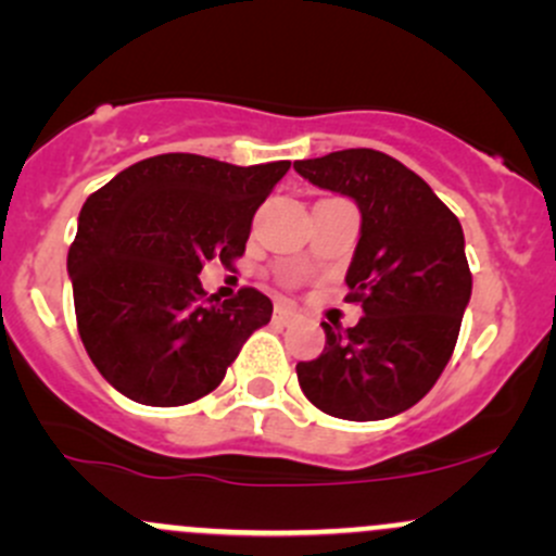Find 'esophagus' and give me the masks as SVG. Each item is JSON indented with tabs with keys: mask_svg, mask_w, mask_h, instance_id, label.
<instances>
[{
	"mask_svg": "<svg viewBox=\"0 0 556 556\" xmlns=\"http://www.w3.org/2000/svg\"><path fill=\"white\" fill-rule=\"evenodd\" d=\"M274 319H277L279 325H288V323H293V319H299V312L290 309V306H277V312H274Z\"/></svg>",
	"mask_w": 556,
	"mask_h": 556,
	"instance_id": "esophagus-1",
	"label": "esophagus"
}]
</instances>
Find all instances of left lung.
<instances>
[{
  "label": "left lung",
  "instance_id": "1",
  "mask_svg": "<svg viewBox=\"0 0 556 556\" xmlns=\"http://www.w3.org/2000/svg\"><path fill=\"white\" fill-rule=\"evenodd\" d=\"M293 166L361 210L346 301L361 304L363 317L346 330L323 323V355L295 366L301 390L330 417H395L428 395L457 344L473 285L463 226L419 174L379 150H339Z\"/></svg>",
  "mask_w": 556,
  "mask_h": 556
}]
</instances>
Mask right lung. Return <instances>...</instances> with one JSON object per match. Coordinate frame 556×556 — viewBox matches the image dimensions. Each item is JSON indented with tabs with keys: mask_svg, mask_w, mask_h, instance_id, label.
<instances>
[{
	"mask_svg": "<svg viewBox=\"0 0 556 556\" xmlns=\"http://www.w3.org/2000/svg\"><path fill=\"white\" fill-rule=\"evenodd\" d=\"M288 169L164 153L88 195L66 268L83 346L117 392L144 406L199 401L271 319L261 290L220 304L199 274L244 255L257 206Z\"/></svg>",
	"mask_w": 556,
	"mask_h": 556,
	"instance_id": "add662e5",
	"label": "right lung"
}]
</instances>
